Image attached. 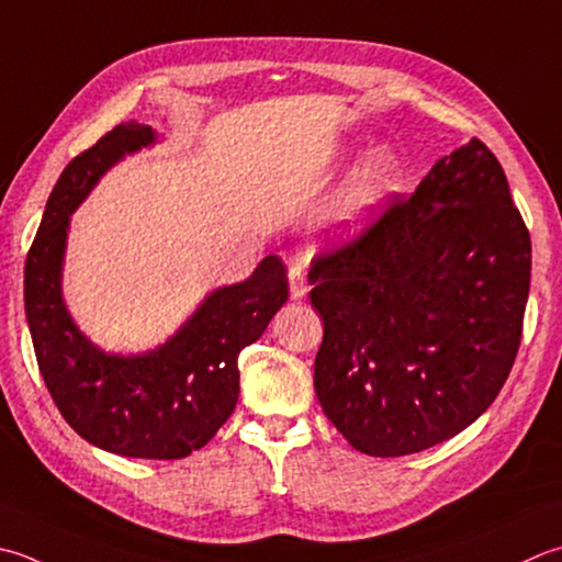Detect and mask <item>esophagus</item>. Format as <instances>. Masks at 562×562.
I'll return each instance as SVG.
<instances>
[{"label":"esophagus","mask_w":562,"mask_h":562,"mask_svg":"<svg viewBox=\"0 0 562 562\" xmlns=\"http://www.w3.org/2000/svg\"><path fill=\"white\" fill-rule=\"evenodd\" d=\"M290 292L294 300H302V296L310 292V284H306V274L302 268H292L290 270Z\"/></svg>","instance_id":"1"}]
</instances>
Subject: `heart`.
<instances>
[{
  "instance_id": "heart-1",
  "label": "heart",
  "mask_w": 562,
  "mask_h": 562,
  "mask_svg": "<svg viewBox=\"0 0 562 562\" xmlns=\"http://www.w3.org/2000/svg\"><path fill=\"white\" fill-rule=\"evenodd\" d=\"M402 184V165L394 153H378L350 187L344 204L338 206V222L350 226L362 224L372 206H378L384 196H390Z\"/></svg>"
}]
</instances>
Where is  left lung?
Wrapping results in <instances>:
<instances>
[{"mask_svg":"<svg viewBox=\"0 0 562 562\" xmlns=\"http://www.w3.org/2000/svg\"><path fill=\"white\" fill-rule=\"evenodd\" d=\"M324 318L314 390L360 453L400 458L453 438L497 400L519 353L531 236L480 138L412 196L392 192L312 260Z\"/></svg>","mask_w":562,"mask_h":562,"instance_id":"obj_1","label":"left lung"}]
</instances>
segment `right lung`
I'll return each instance as SVG.
<instances>
[{
	"mask_svg": "<svg viewBox=\"0 0 562 562\" xmlns=\"http://www.w3.org/2000/svg\"><path fill=\"white\" fill-rule=\"evenodd\" d=\"M153 140L150 126L128 121L65 165L29 248L24 304L38 370L63 419L109 453L178 460L212 441L234 414L240 350L262 336L290 284L284 262L268 256L148 356H106L77 331L60 294L70 214L104 170Z\"/></svg>",
	"mask_w": 562,
	"mask_h": 562,
	"instance_id": "obj_1",
	"label": "right lung"
}]
</instances>
